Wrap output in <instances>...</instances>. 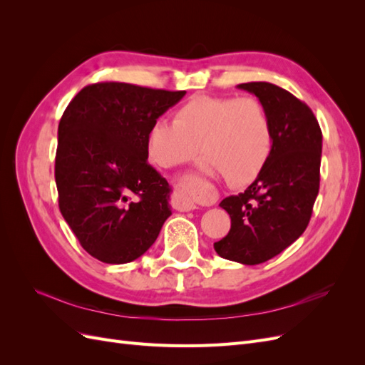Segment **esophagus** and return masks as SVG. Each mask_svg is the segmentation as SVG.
I'll return each mask as SVG.
<instances>
[{
  "label": "esophagus",
  "instance_id": "obj_1",
  "mask_svg": "<svg viewBox=\"0 0 365 365\" xmlns=\"http://www.w3.org/2000/svg\"><path fill=\"white\" fill-rule=\"evenodd\" d=\"M172 205L176 210H180V212H192V210L197 208L192 197L189 196V193H187L184 189H180V187L178 189H175L173 192Z\"/></svg>",
  "mask_w": 365,
  "mask_h": 365
}]
</instances>
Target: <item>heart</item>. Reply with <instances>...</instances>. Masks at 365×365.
<instances>
[{
	"instance_id": "heart-1",
	"label": "heart",
	"mask_w": 365,
	"mask_h": 365,
	"mask_svg": "<svg viewBox=\"0 0 365 365\" xmlns=\"http://www.w3.org/2000/svg\"><path fill=\"white\" fill-rule=\"evenodd\" d=\"M272 145V121L257 97L201 96L178 108L175 121L158 120L150 126L146 153L153 165L170 169L201 148L208 173L242 185L260 175Z\"/></svg>"
}]
</instances>
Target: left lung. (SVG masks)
<instances>
[{"instance_id": "obj_1", "label": "left lung", "mask_w": 365, "mask_h": 365, "mask_svg": "<svg viewBox=\"0 0 365 365\" xmlns=\"http://www.w3.org/2000/svg\"><path fill=\"white\" fill-rule=\"evenodd\" d=\"M267 106L274 145L271 157L244 193L219 205L231 217L228 235L215 242L220 257L259 264L303 235L319 189L323 134L306 103L268 82L237 85Z\"/></svg>"}]
</instances>
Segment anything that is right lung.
<instances>
[{"label": "right lung", "mask_w": 365, "mask_h": 365, "mask_svg": "<svg viewBox=\"0 0 365 365\" xmlns=\"http://www.w3.org/2000/svg\"><path fill=\"white\" fill-rule=\"evenodd\" d=\"M185 91L121 82L88 85L59 121L54 178L59 208L93 257L143 256L172 215L169 182L148 163L150 126Z\"/></svg>", "instance_id": "add662e5"}]
</instances>
